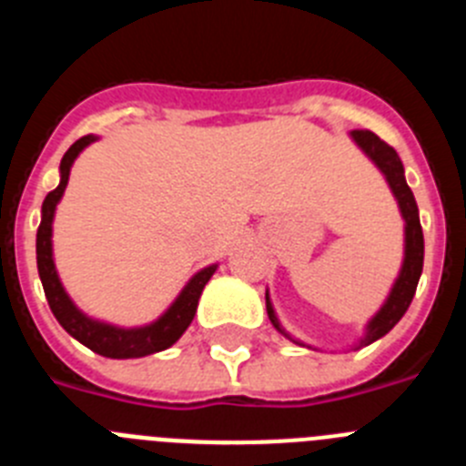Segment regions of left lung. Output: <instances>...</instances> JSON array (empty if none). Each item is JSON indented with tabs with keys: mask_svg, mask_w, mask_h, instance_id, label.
Listing matches in <instances>:
<instances>
[{
	"mask_svg": "<svg viewBox=\"0 0 466 466\" xmlns=\"http://www.w3.org/2000/svg\"><path fill=\"white\" fill-rule=\"evenodd\" d=\"M350 139L360 147L361 154L371 160L373 166L380 170V175L385 177L387 187L392 191L394 200L399 205V212H401L403 219V261L401 268H399L397 279H394L392 289L387 294V299L382 300L380 310L366 322L364 336L357 340L352 348L360 350L366 345L376 343L378 339H382L385 333H390L394 329V324L406 315L410 300H413L415 289H418L420 275H422V261H425V238H422V226H420V214H418V203H415L413 191L406 184V177H403V163L399 158L397 151L390 147V144L382 142L376 133L371 130H352ZM266 310H268V319L284 339H289L296 345H306L303 340L294 339L289 331H284L282 322L278 319V312L273 308V300H270L268 289H266ZM310 348V345H306Z\"/></svg>",
	"mask_w": 466,
	"mask_h": 466,
	"instance_id": "left-lung-1",
	"label": "left lung"
}]
</instances>
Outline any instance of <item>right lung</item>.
I'll return each instance as SVG.
<instances>
[{"label":"right lung","instance_id":"add662e5","mask_svg":"<svg viewBox=\"0 0 466 466\" xmlns=\"http://www.w3.org/2000/svg\"><path fill=\"white\" fill-rule=\"evenodd\" d=\"M97 139L100 137H95V135H86V137L76 139L60 160V184L48 193L44 205H41V224L39 230H36V268H39L44 294H46L53 315L72 339H76L81 345H86L97 355L109 357V360H137V357L154 355L160 350L172 348L177 340L182 339V333L187 331L188 324L196 317L198 300H200L205 284L217 273L219 263H209V266L198 270L184 284V289L177 294L170 308L158 319L142 324V327H118V324L102 322V319L86 315L74 303L72 296L67 294V289L60 282L56 258H53V219H56L57 203L63 200V193L67 188L74 160L79 158L86 147H90Z\"/></svg>","mask_w":466,"mask_h":466}]
</instances>
